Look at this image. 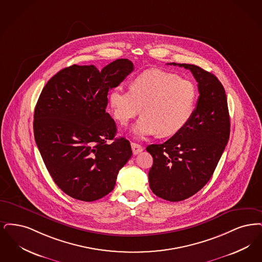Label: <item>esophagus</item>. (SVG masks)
Masks as SVG:
<instances>
[{"mask_svg":"<svg viewBox=\"0 0 262 262\" xmlns=\"http://www.w3.org/2000/svg\"><path fill=\"white\" fill-rule=\"evenodd\" d=\"M131 148H132V151H133V155H138L140 154L141 151H143V147L137 143H131Z\"/></svg>","mask_w":262,"mask_h":262,"instance_id":"obj_1","label":"esophagus"}]
</instances>
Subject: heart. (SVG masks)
I'll return each instance as SVG.
<instances>
[{
    "mask_svg": "<svg viewBox=\"0 0 262 262\" xmlns=\"http://www.w3.org/2000/svg\"><path fill=\"white\" fill-rule=\"evenodd\" d=\"M110 105L114 119L126 125L140 114L132 132L137 138L155 134L166 137L183 129L193 115L196 89L191 81L160 69H149L139 74L130 90L115 86L110 93Z\"/></svg>",
    "mask_w": 262,
    "mask_h": 262,
    "instance_id": "heart-1",
    "label": "heart"
}]
</instances>
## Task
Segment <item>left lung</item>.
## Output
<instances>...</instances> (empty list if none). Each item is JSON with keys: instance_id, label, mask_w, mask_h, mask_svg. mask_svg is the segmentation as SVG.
Masks as SVG:
<instances>
[{"instance_id": "left-lung-1", "label": "left lung", "mask_w": 262, "mask_h": 262, "mask_svg": "<svg viewBox=\"0 0 262 262\" xmlns=\"http://www.w3.org/2000/svg\"><path fill=\"white\" fill-rule=\"evenodd\" d=\"M189 69L198 82L199 99L189 122L163 144L149 145L154 163L148 172L152 193L169 202L184 201L209 181L230 136L224 87L216 76L194 64Z\"/></svg>"}]
</instances>
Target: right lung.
<instances>
[{
	"label": "right lung",
	"mask_w": 262,
	"mask_h": 262,
	"mask_svg": "<svg viewBox=\"0 0 262 262\" xmlns=\"http://www.w3.org/2000/svg\"><path fill=\"white\" fill-rule=\"evenodd\" d=\"M133 69L127 58L101 71L73 64L58 71L41 92L35 141L57 187L75 200L94 202L111 193L118 171L132 156L129 141L115 138L116 124L105 108L108 91Z\"/></svg>",
	"instance_id": "1"
}]
</instances>
